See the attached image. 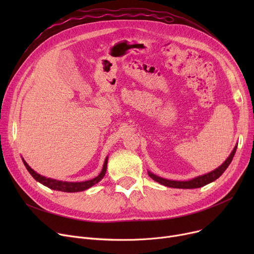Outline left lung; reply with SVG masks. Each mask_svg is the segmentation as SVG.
Returning <instances> with one entry per match:
<instances>
[{
    "label": "left lung",
    "mask_w": 254,
    "mask_h": 254,
    "mask_svg": "<svg viewBox=\"0 0 254 254\" xmlns=\"http://www.w3.org/2000/svg\"><path fill=\"white\" fill-rule=\"evenodd\" d=\"M237 150V145L235 146V148L233 149L232 153L230 154V156L225 159V162L219 166L217 169L213 170L210 173H207L205 175H201V176H197L191 180H188V181H176V180H169V179H165L162 178L159 176L154 175L153 173L148 171V175L150 176V178H152L154 181L161 183L165 186H168V188H173V189H198V188H202V186H205L206 184H209L211 182H213L214 180H216L217 178H219L222 174L223 172L226 170L230 166V164L233 161V157L236 153Z\"/></svg>",
    "instance_id": "obj_1"
}]
</instances>
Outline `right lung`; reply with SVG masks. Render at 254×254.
Wrapping results in <instances>:
<instances>
[{
  "instance_id": "obj_1",
  "label": "right lung",
  "mask_w": 254,
  "mask_h": 254,
  "mask_svg": "<svg viewBox=\"0 0 254 254\" xmlns=\"http://www.w3.org/2000/svg\"><path fill=\"white\" fill-rule=\"evenodd\" d=\"M22 162H23L26 170H28L30 174L32 175V177L35 180H37L38 182L47 186V188H49L53 190H60V191H64V192H77V191H83V190L91 188L92 185L97 184L104 178V176L106 174V171H107L108 157H106L103 169L99 174V176H97L93 179H90L87 181H82V182H65V181H60V180L51 179V178H46L44 176H41L40 174H38V173H36L28 164H26V162L23 158H22Z\"/></svg>"
}]
</instances>
